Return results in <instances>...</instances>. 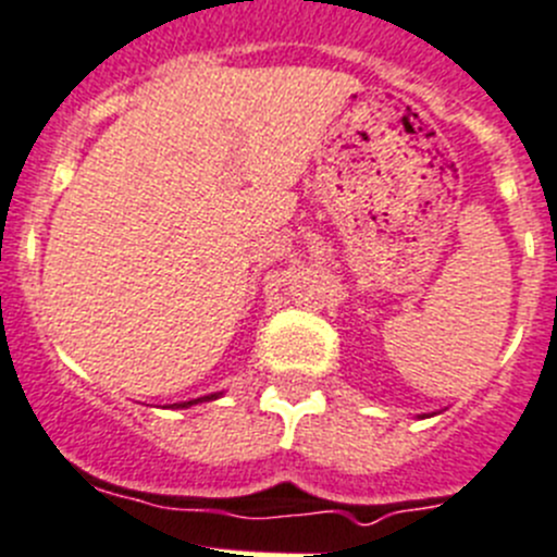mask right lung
I'll list each match as a JSON object with an SVG mask.
<instances>
[{"label": "right lung", "instance_id": "obj_1", "mask_svg": "<svg viewBox=\"0 0 557 557\" xmlns=\"http://www.w3.org/2000/svg\"><path fill=\"white\" fill-rule=\"evenodd\" d=\"M222 393H211V396H202V398H195V401H184V404H175V407H191V404H202V401H214V398H220Z\"/></svg>", "mask_w": 557, "mask_h": 557}]
</instances>
